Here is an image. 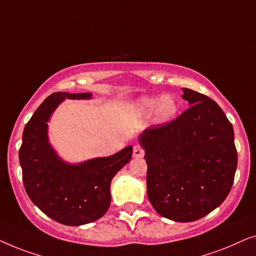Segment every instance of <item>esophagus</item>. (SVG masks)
<instances>
[{"instance_id":"34e87169","label":"esophagus","mask_w":256,"mask_h":256,"mask_svg":"<svg viewBox=\"0 0 256 256\" xmlns=\"http://www.w3.org/2000/svg\"><path fill=\"white\" fill-rule=\"evenodd\" d=\"M144 156V152L140 146H135L134 149H132V157L134 158H142Z\"/></svg>"}]
</instances>
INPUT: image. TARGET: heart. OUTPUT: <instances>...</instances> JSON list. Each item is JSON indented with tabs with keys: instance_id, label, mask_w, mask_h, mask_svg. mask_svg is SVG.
Returning <instances> with one entry per match:
<instances>
[{
	"instance_id": "b5f03b06",
	"label": "heart",
	"mask_w": 256,
	"mask_h": 256,
	"mask_svg": "<svg viewBox=\"0 0 256 256\" xmlns=\"http://www.w3.org/2000/svg\"><path fill=\"white\" fill-rule=\"evenodd\" d=\"M135 110L142 115H150L155 112L157 124H166L176 116L180 106L177 100L171 96H144L136 101Z\"/></svg>"
}]
</instances>
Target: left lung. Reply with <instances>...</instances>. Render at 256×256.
<instances>
[{
  "instance_id": "8db88e82",
  "label": "left lung",
  "mask_w": 256,
  "mask_h": 256,
  "mask_svg": "<svg viewBox=\"0 0 256 256\" xmlns=\"http://www.w3.org/2000/svg\"><path fill=\"white\" fill-rule=\"evenodd\" d=\"M182 98L190 107L169 124L146 129L138 142L152 208L164 218L190 222L228 196L238 154L233 127L218 104L188 88Z\"/></svg>"
}]
</instances>
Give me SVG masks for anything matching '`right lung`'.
Instances as JSON below:
<instances>
[{
  "mask_svg": "<svg viewBox=\"0 0 256 256\" xmlns=\"http://www.w3.org/2000/svg\"><path fill=\"white\" fill-rule=\"evenodd\" d=\"M92 93L57 92L45 99L24 127L20 164L31 202L51 219L68 226L96 222L110 205V182L132 158V146L107 157L71 164L52 148L48 122L65 99L87 100Z\"/></svg>",
  "mask_w": 256,
  "mask_h": 256,
  "instance_id": "1",
  "label": "right lung"
}]
</instances>
